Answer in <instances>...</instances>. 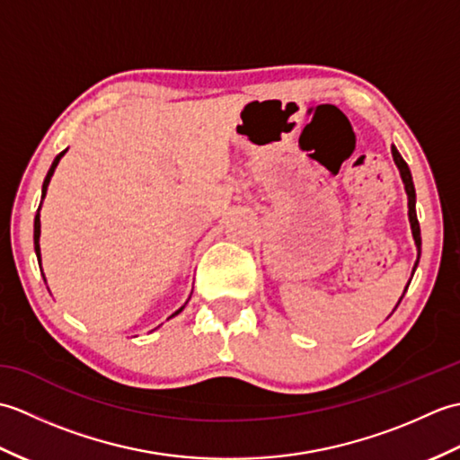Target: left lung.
<instances>
[{"label":"left lung","mask_w":460,"mask_h":460,"mask_svg":"<svg viewBox=\"0 0 460 460\" xmlns=\"http://www.w3.org/2000/svg\"><path fill=\"white\" fill-rule=\"evenodd\" d=\"M392 154H394V162L397 165L399 173H402V180L405 183V191H407V205H409V223H411V233H413V239H415V245H417V261H415V267H413V272L419 265V257H421V229H419V221H417V211H415V185H413V178H411V172H409V165L405 164V160L402 158V154L397 152L395 146H392ZM411 282V280H409ZM409 285L405 287V292H407ZM403 292V295H405ZM403 298V296H402ZM402 298H399V302H402ZM397 302V305H399Z\"/></svg>","instance_id":"obj_1"}]
</instances>
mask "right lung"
<instances>
[{
  "mask_svg": "<svg viewBox=\"0 0 460 460\" xmlns=\"http://www.w3.org/2000/svg\"><path fill=\"white\" fill-rule=\"evenodd\" d=\"M65 152H66V150H65ZM65 152L58 154L57 158L53 160L51 168H49V172H47V178H45V181H43V193H41V198H45L47 188H49V181H51V175H53V172H55V168H57L58 160H61L63 155H65ZM39 237H41V219H39V211H37V215H35V229H33V243H35V252H37V259H39V262H41V247H39ZM181 310H183V306H181L178 312H175V314H180ZM175 314H172V316H175Z\"/></svg>",
  "mask_w": 460,
  "mask_h": 460,
  "instance_id": "add662e5",
  "label": "right lung"
}]
</instances>
